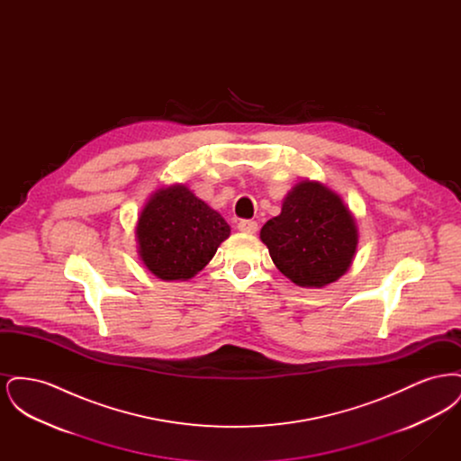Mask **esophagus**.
<instances>
[{"label": "esophagus", "instance_id": "obj_1", "mask_svg": "<svg viewBox=\"0 0 461 461\" xmlns=\"http://www.w3.org/2000/svg\"><path fill=\"white\" fill-rule=\"evenodd\" d=\"M239 230L243 233H256L258 231V222L252 220H241L239 222Z\"/></svg>", "mask_w": 461, "mask_h": 461}]
</instances>
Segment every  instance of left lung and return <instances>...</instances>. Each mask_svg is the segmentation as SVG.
Returning <instances> with one entry per match:
<instances>
[{
  "mask_svg": "<svg viewBox=\"0 0 461 461\" xmlns=\"http://www.w3.org/2000/svg\"><path fill=\"white\" fill-rule=\"evenodd\" d=\"M261 240L286 278L320 288L351 266L357 230L337 194L316 181H303L286 195L282 214L264 224Z\"/></svg>",
  "mask_w": 461,
  "mask_h": 461,
  "instance_id": "obj_1",
  "label": "left lung"
}]
</instances>
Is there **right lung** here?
<instances>
[{"instance_id": "1", "label": "right lung", "mask_w": 461, "mask_h": 461, "mask_svg": "<svg viewBox=\"0 0 461 461\" xmlns=\"http://www.w3.org/2000/svg\"><path fill=\"white\" fill-rule=\"evenodd\" d=\"M140 258L160 280H188L209 263L230 226L186 186L157 192L136 228Z\"/></svg>"}]
</instances>
